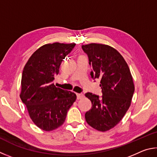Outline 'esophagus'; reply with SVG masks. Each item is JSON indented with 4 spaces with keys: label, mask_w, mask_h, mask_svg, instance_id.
<instances>
[{
    "label": "esophagus",
    "mask_w": 157,
    "mask_h": 157,
    "mask_svg": "<svg viewBox=\"0 0 157 157\" xmlns=\"http://www.w3.org/2000/svg\"><path fill=\"white\" fill-rule=\"evenodd\" d=\"M76 97H77V99L79 100V99H81L82 98H83L84 95L83 94H76Z\"/></svg>",
    "instance_id": "esophagus-1"
}]
</instances>
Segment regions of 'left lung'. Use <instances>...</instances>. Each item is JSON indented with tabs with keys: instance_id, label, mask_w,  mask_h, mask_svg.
I'll list each match as a JSON object with an SVG mask.
<instances>
[{
	"instance_id": "8db88e82",
	"label": "left lung",
	"mask_w": 157,
	"mask_h": 157,
	"mask_svg": "<svg viewBox=\"0 0 157 157\" xmlns=\"http://www.w3.org/2000/svg\"><path fill=\"white\" fill-rule=\"evenodd\" d=\"M92 71L90 75L101 80L103 96L87 92L92 108L85 114L86 122L95 130L105 132L115 127L131 105L134 85L130 68L122 55L112 47L99 43L82 45Z\"/></svg>"
}]
</instances>
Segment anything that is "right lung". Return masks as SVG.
Instances as JSON below:
<instances>
[{
  "instance_id": "add662e5",
  "label": "right lung",
  "mask_w": 157,
  "mask_h": 157,
  "mask_svg": "<svg viewBox=\"0 0 157 157\" xmlns=\"http://www.w3.org/2000/svg\"><path fill=\"white\" fill-rule=\"evenodd\" d=\"M76 43H48L36 49L25 65L20 97L34 124L49 132L61 126L76 99L74 92L54 86L63 59Z\"/></svg>"
}]
</instances>
